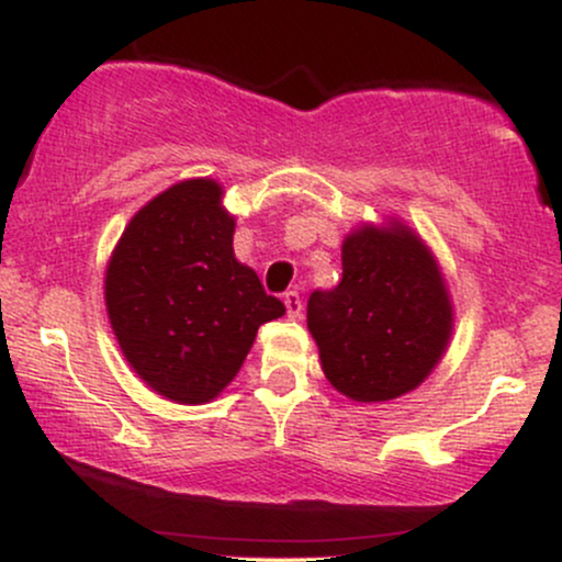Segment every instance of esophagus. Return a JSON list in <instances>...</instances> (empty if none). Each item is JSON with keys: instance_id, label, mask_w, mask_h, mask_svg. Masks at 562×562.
<instances>
[{"instance_id": "esophagus-1", "label": "esophagus", "mask_w": 562, "mask_h": 562, "mask_svg": "<svg viewBox=\"0 0 562 562\" xmlns=\"http://www.w3.org/2000/svg\"><path fill=\"white\" fill-rule=\"evenodd\" d=\"M285 308H288V317H301V308H303V303H301V295H299V290H288L285 293Z\"/></svg>"}]
</instances>
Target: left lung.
<instances>
[{"instance_id": "8db88e82", "label": "left lung", "mask_w": 562, "mask_h": 562, "mask_svg": "<svg viewBox=\"0 0 562 562\" xmlns=\"http://www.w3.org/2000/svg\"><path fill=\"white\" fill-rule=\"evenodd\" d=\"M306 322L335 389L353 402H389L417 389L441 359L451 303L415 232L364 227L344 243V280L308 295Z\"/></svg>"}]
</instances>
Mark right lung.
Returning a JSON list of instances; mask_svg holds the SVG:
<instances>
[{
    "mask_svg": "<svg viewBox=\"0 0 562 562\" xmlns=\"http://www.w3.org/2000/svg\"><path fill=\"white\" fill-rule=\"evenodd\" d=\"M235 218L211 179L179 182L128 222L105 274V303L137 375L179 404L214 398L263 322L285 314L232 250Z\"/></svg>",
    "mask_w": 562,
    "mask_h": 562,
    "instance_id": "1",
    "label": "right lung"
}]
</instances>
